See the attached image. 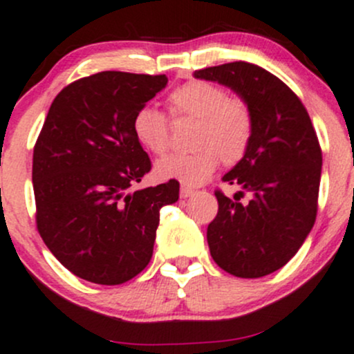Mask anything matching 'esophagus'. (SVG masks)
Returning a JSON list of instances; mask_svg holds the SVG:
<instances>
[{
	"label": "esophagus",
	"instance_id": "obj_1",
	"mask_svg": "<svg viewBox=\"0 0 354 354\" xmlns=\"http://www.w3.org/2000/svg\"><path fill=\"white\" fill-rule=\"evenodd\" d=\"M193 193H195V189L189 188V186H181V189H180V196H181V198L192 196Z\"/></svg>",
	"mask_w": 354,
	"mask_h": 354
}]
</instances>
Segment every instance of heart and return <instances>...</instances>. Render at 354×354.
Instances as JSON below:
<instances>
[{
  "mask_svg": "<svg viewBox=\"0 0 354 354\" xmlns=\"http://www.w3.org/2000/svg\"><path fill=\"white\" fill-rule=\"evenodd\" d=\"M174 119L195 120L189 145L195 149L174 153L156 162V173L165 180L196 186L207 181L218 166H234L245 158L255 131L250 102L240 94H228L223 85L208 80H189L168 95ZM138 142L153 154L169 146V120L158 109L142 106L133 115Z\"/></svg>",
  "mask_w": 354,
  "mask_h": 354,
  "instance_id": "heart-1",
  "label": "heart"
}]
</instances>
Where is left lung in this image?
I'll use <instances>...</instances> for the list:
<instances>
[{
    "instance_id": "1",
    "label": "left lung",
    "mask_w": 354,
    "mask_h": 354,
    "mask_svg": "<svg viewBox=\"0 0 354 354\" xmlns=\"http://www.w3.org/2000/svg\"><path fill=\"white\" fill-rule=\"evenodd\" d=\"M195 77L228 85L254 109L252 145L223 176L242 192L230 200L215 189L218 213L208 225L207 240L220 269L243 279L263 277L297 254L316 221L319 139L304 104L274 73L232 62L196 70ZM245 192L252 198L240 204L236 198Z\"/></svg>"
}]
</instances>
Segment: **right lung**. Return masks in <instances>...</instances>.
Instances as JSON below:
<instances>
[{
    "label": "right lung",
    "mask_w": 354,
    "mask_h": 354,
    "mask_svg": "<svg viewBox=\"0 0 354 354\" xmlns=\"http://www.w3.org/2000/svg\"><path fill=\"white\" fill-rule=\"evenodd\" d=\"M168 84L166 75L99 72L60 91L33 147L37 228L77 277L118 286L153 257L159 208L180 183L133 192L151 159L133 133V115Z\"/></svg>",
    "instance_id": "obj_1"
}]
</instances>
